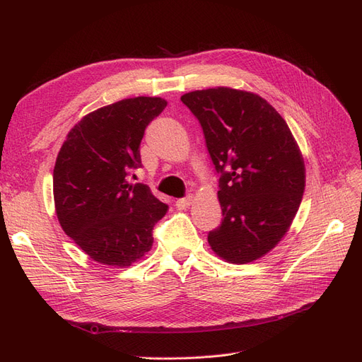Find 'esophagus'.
Segmentation results:
<instances>
[{"label":"esophagus","mask_w":362,"mask_h":362,"mask_svg":"<svg viewBox=\"0 0 362 362\" xmlns=\"http://www.w3.org/2000/svg\"><path fill=\"white\" fill-rule=\"evenodd\" d=\"M192 204H193V196L192 194L185 196V198H181V199L175 202V205H177V208H180V210H185V208H189Z\"/></svg>","instance_id":"34e87169"}]
</instances>
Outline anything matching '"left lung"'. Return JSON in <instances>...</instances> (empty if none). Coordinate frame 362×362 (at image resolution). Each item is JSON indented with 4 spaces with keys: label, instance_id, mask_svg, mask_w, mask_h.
Instances as JSON below:
<instances>
[{
    "label": "left lung",
    "instance_id": "1",
    "mask_svg": "<svg viewBox=\"0 0 362 362\" xmlns=\"http://www.w3.org/2000/svg\"><path fill=\"white\" fill-rule=\"evenodd\" d=\"M181 101L199 120L218 178L222 223L208 234L214 254L246 264L287 234L305 190V163L282 116L264 98L231 87Z\"/></svg>",
    "mask_w": 362,
    "mask_h": 362
}]
</instances>
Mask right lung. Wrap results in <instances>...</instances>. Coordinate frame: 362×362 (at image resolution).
Listing matches in <instances>:
<instances>
[{
    "label": "right lung",
    "mask_w": 362,
    "mask_h": 362,
    "mask_svg": "<svg viewBox=\"0 0 362 362\" xmlns=\"http://www.w3.org/2000/svg\"><path fill=\"white\" fill-rule=\"evenodd\" d=\"M168 101L137 96L86 115L63 141L52 175L63 231L93 261L128 267L151 250L152 228L166 214L148 185L127 177L140 166L145 129Z\"/></svg>",
    "instance_id": "1"
}]
</instances>
